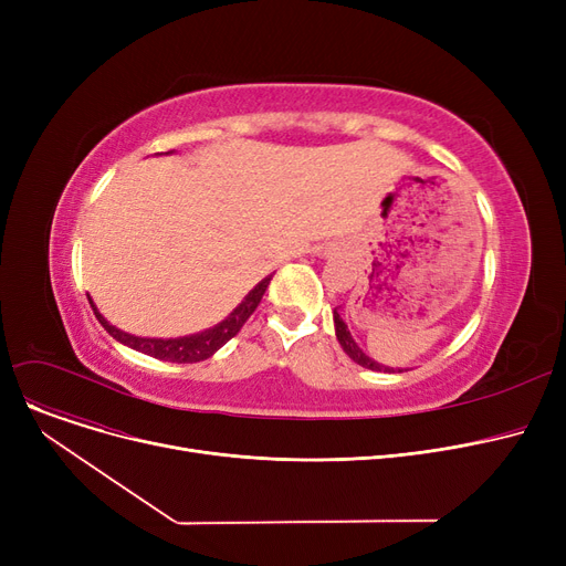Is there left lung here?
I'll use <instances>...</instances> for the list:
<instances>
[{"mask_svg": "<svg viewBox=\"0 0 566 566\" xmlns=\"http://www.w3.org/2000/svg\"><path fill=\"white\" fill-rule=\"evenodd\" d=\"M333 316H335L337 339H339L342 348L346 350V355H348V358H350L353 363H358L360 367H367V369H371V371H395V369H390V367H382V365L374 363V360L369 358V355H365V353H363V348L353 342V337H350V333H348V328H346V323L342 321V316H339V312H337V310L333 312ZM399 371H401V369H399Z\"/></svg>", "mask_w": 566, "mask_h": 566, "instance_id": "8db88e82", "label": "left lung"}]
</instances>
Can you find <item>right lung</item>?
<instances>
[{
    "label": "right lung",
    "mask_w": 566,
    "mask_h": 566,
    "mask_svg": "<svg viewBox=\"0 0 566 566\" xmlns=\"http://www.w3.org/2000/svg\"><path fill=\"white\" fill-rule=\"evenodd\" d=\"M273 275H268L265 280H261L248 295L243 298V303L238 305L224 321H220L216 328H208L203 333H197V335H190V337H178V339H146V337H133L128 333H122L116 331L114 325H109L96 310V305L92 303L94 307V314L96 318L101 321L103 328L122 344L139 350V353H146L151 355V358H158V360H165V363H201L206 358H211V355L222 348L231 337L238 335V331L243 328L245 321L254 314V310L259 307L263 293L268 289V284H271Z\"/></svg>",
    "instance_id": "obj_1"
}]
</instances>
